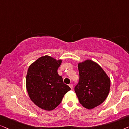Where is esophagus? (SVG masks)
I'll list each match as a JSON object with an SVG mask.
<instances>
[{"mask_svg": "<svg viewBox=\"0 0 129 129\" xmlns=\"http://www.w3.org/2000/svg\"><path fill=\"white\" fill-rule=\"evenodd\" d=\"M69 86L70 87L71 89H72V88H73V85L72 83H71V84H69Z\"/></svg>", "mask_w": 129, "mask_h": 129, "instance_id": "1", "label": "esophagus"}]
</instances>
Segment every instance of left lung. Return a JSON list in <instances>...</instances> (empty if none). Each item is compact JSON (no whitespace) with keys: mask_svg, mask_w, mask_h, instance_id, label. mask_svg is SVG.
<instances>
[{"mask_svg":"<svg viewBox=\"0 0 129 129\" xmlns=\"http://www.w3.org/2000/svg\"><path fill=\"white\" fill-rule=\"evenodd\" d=\"M79 82L75 92L79 103L91 109L103 103L110 90V80L99 65L92 60L78 64Z\"/></svg>","mask_w":129,"mask_h":129,"instance_id":"8db88e82","label":"left lung"}]
</instances>
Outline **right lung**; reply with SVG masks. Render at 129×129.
I'll return each mask as SVG.
<instances>
[{
	"mask_svg": "<svg viewBox=\"0 0 129 129\" xmlns=\"http://www.w3.org/2000/svg\"><path fill=\"white\" fill-rule=\"evenodd\" d=\"M62 61L48 55L39 58L28 67L26 88L34 104L42 109L52 110L58 106L71 90L63 82L57 70Z\"/></svg>",
	"mask_w": 129,
	"mask_h": 129,
	"instance_id": "1",
	"label": "right lung"
}]
</instances>
